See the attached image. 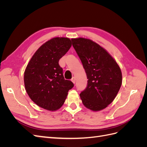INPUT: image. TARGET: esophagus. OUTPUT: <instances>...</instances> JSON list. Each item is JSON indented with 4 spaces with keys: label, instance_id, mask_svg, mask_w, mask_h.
Listing matches in <instances>:
<instances>
[{
    "label": "esophagus",
    "instance_id": "obj_1",
    "mask_svg": "<svg viewBox=\"0 0 147 147\" xmlns=\"http://www.w3.org/2000/svg\"><path fill=\"white\" fill-rule=\"evenodd\" d=\"M71 81L73 82V83H75V82H76V78H75V77H73L72 80H71Z\"/></svg>",
    "mask_w": 147,
    "mask_h": 147
}]
</instances>
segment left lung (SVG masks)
Returning a JSON list of instances; mask_svg holds the SVG:
<instances>
[{"instance_id": "obj_1", "label": "left lung", "mask_w": 147, "mask_h": 147, "mask_svg": "<svg viewBox=\"0 0 147 147\" xmlns=\"http://www.w3.org/2000/svg\"><path fill=\"white\" fill-rule=\"evenodd\" d=\"M71 40L88 79L86 88L80 94L82 103L93 112L103 110L113 101L121 88V69L98 43L82 37Z\"/></svg>"}]
</instances>
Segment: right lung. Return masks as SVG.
I'll return each instance as SVG.
<instances>
[{"label":"right lung","mask_w":147,"mask_h":147,"mask_svg":"<svg viewBox=\"0 0 147 147\" xmlns=\"http://www.w3.org/2000/svg\"><path fill=\"white\" fill-rule=\"evenodd\" d=\"M72 46L67 37H55L35 52L24 74L25 90L34 103L48 111L64 104L74 83L64 79L59 60Z\"/></svg>","instance_id":"add662e5"}]
</instances>
